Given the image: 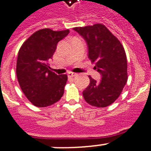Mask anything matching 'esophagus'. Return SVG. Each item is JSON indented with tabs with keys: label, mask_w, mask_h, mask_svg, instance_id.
<instances>
[{
	"label": "esophagus",
	"mask_w": 151,
	"mask_h": 151,
	"mask_svg": "<svg viewBox=\"0 0 151 151\" xmlns=\"http://www.w3.org/2000/svg\"><path fill=\"white\" fill-rule=\"evenodd\" d=\"M67 75H68L69 78H73V77H75V76H77L78 74L76 73H73V72H69V73H67Z\"/></svg>",
	"instance_id": "esophagus-1"
}]
</instances>
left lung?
Instances as JSON below:
<instances>
[{"instance_id": "left-lung-1", "label": "left lung", "mask_w": 151, "mask_h": 151, "mask_svg": "<svg viewBox=\"0 0 151 151\" xmlns=\"http://www.w3.org/2000/svg\"><path fill=\"white\" fill-rule=\"evenodd\" d=\"M73 30L86 41L88 58L101 76L98 82L89 76L90 84L83 91L84 100L92 106L107 107L119 97L128 79L124 48L102 24L76 27Z\"/></svg>"}]
</instances>
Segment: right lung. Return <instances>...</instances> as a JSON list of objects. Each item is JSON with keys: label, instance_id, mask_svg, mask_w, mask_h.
Here are the masks:
<instances>
[{"label": "right lung", "instance_id": "1", "mask_svg": "<svg viewBox=\"0 0 151 151\" xmlns=\"http://www.w3.org/2000/svg\"><path fill=\"white\" fill-rule=\"evenodd\" d=\"M70 30L42 29L25 40L18 51L16 74L22 91L32 104L46 107L56 103L64 93L67 74L57 75L50 70L49 61L58 42Z\"/></svg>", "mask_w": 151, "mask_h": 151}]
</instances>
